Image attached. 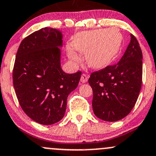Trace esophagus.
<instances>
[{"mask_svg":"<svg viewBox=\"0 0 156 156\" xmlns=\"http://www.w3.org/2000/svg\"><path fill=\"white\" fill-rule=\"evenodd\" d=\"M87 80H88V77H87L85 74H82L81 77V80H80L81 83H86Z\"/></svg>","mask_w":156,"mask_h":156,"instance_id":"obj_1","label":"esophagus"}]
</instances>
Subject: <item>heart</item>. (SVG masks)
<instances>
[{
    "mask_svg": "<svg viewBox=\"0 0 156 156\" xmlns=\"http://www.w3.org/2000/svg\"><path fill=\"white\" fill-rule=\"evenodd\" d=\"M123 35L119 29H99L84 31L73 37V47H67V55L75 62L81 60L77 52L85 53L87 65L94 69H101L112 63L123 43Z\"/></svg>",
    "mask_w": 156,
    "mask_h": 156,
    "instance_id": "b5f03b06",
    "label": "heart"
}]
</instances>
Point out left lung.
<instances>
[{
    "label": "left lung",
    "instance_id": "1",
    "mask_svg": "<svg viewBox=\"0 0 156 156\" xmlns=\"http://www.w3.org/2000/svg\"><path fill=\"white\" fill-rule=\"evenodd\" d=\"M117 64L92 73L89 83L93 92L92 109L98 119L117 121L134 107L142 83V52L136 37Z\"/></svg>",
    "mask_w": 156,
    "mask_h": 156
}]
</instances>
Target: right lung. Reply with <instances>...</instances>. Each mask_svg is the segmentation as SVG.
I'll use <instances>...</instances> for the list:
<instances>
[{
    "label": "right lung",
    "mask_w": 156,
    "mask_h": 156,
    "mask_svg": "<svg viewBox=\"0 0 156 156\" xmlns=\"http://www.w3.org/2000/svg\"><path fill=\"white\" fill-rule=\"evenodd\" d=\"M62 32L45 27L20 43L13 69V85L24 112L35 122L51 125L64 117L67 97L81 72L67 74L61 67Z\"/></svg>",
    "instance_id": "obj_1"
}]
</instances>
